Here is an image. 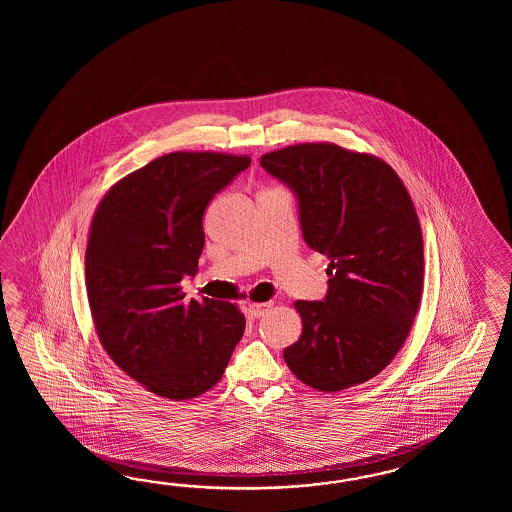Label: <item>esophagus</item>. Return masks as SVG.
Here are the masks:
<instances>
[{"mask_svg": "<svg viewBox=\"0 0 512 512\" xmlns=\"http://www.w3.org/2000/svg\"><path fill=\"white\" fill-rule=\"evenodd\" d=\"M272 307V302H249V313L256 318L265 315Z\"/></svg>", "mask_w": 512, "mask_h": 512, "instance_id": "34e87169", "label": "esophagus"}]
</instances>
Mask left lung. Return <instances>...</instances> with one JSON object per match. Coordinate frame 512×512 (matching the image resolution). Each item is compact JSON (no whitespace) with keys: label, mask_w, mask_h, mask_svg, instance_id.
Instances as JSON below:
<instances>
[{"label":"left lung","mask_w":512,"mask_h":512,"mask_svg":"<svg viewBox=\"0 0 512 512\" xmlns=\"http://www.w3.org/2000/svg\"><path fill=\"white\" fill-rule=\"evenodd\" d=\"M260 163L296 192L305 243L329 258L327 296L294 302L302 335L283 359L318 392L370 381L403 348L423 296V232L403 179L333 142L285 146Z\"/></svg>","instance_id":"left-lung-1"}]
</instances>
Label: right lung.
Returning <instances> with one entry per match:
<instances>
[{"label":"right lung","instance_id":"right-lung-1","mask_svg":"<svg viewBox=\"0 0 512 512\" xmlns=\"http://www.w3.org/2000/svg\"><path fill=\"white\" fill-rule=\"evenodd\" d=\"M249 164V155L166 153L111 186L91 219L86 289L98 340L164 399L216 386L243 337L238 305L186 302L181 280L197 272L205 208Z\"/></svg>","mask_w":512,"mask_h":512}]
</instances>
